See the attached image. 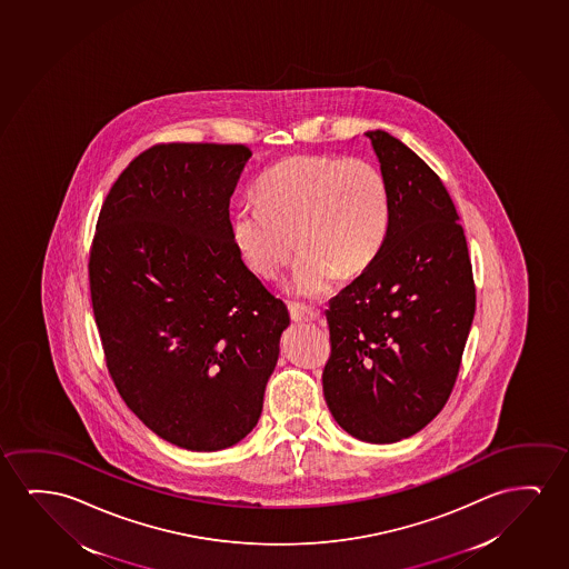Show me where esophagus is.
Returning <instances> with one entry per match:
<instances>
[{
	"mask_svg": "<svg viewBox=\"0 0 569 569\" xmlns=\"http://www.w3.org/2000/svg\"><path fill=\"white\" fill-rule=\"evenodd\" d=\"M289 312L292 321L318 320L320 318V313L316 312L313 308L298 305V302H289Z\"/></svg>",
	"mask_w": 569,
	"mask_h": 569,
	"instance_id": "34e87169",
	"label": "esophagus"
}]
</instances>
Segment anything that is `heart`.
<instances>
[{"instance_id":"heart-1","label":"heart","mask_w":569,"mask_h":569,"mask_svg":"<svg viewBox=\"0 0 569 569\" xmlns=\"http://www.w3.org/2000/svg\"><path fill=\"white\" fill-rule=\"evenodd\" d=\"M392 194L382 169L360 158L295 156L269 169L259 199L233 210L232 240L253 271L277 277L302 246L290 272L298 297H320L337 279L365 271L385 248Z\"/></svg>"}]
</instances>
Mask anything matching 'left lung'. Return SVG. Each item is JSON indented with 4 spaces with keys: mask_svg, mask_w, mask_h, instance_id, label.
<instances>
[{
    "mask_svg": "<svg viewBox=\"0 0 569 569\" xmlns=\"http://www.w3.org/2000/svg\"><path fill=\"white\" fill-rule=\"evenodd\" d=\"M367 138L390 184V232L377 259L329 302L331 357L321 382L345 431L386 445L421 431L449 400L476 287L439 176L385 130Z\"/></svg>",
    "mask_w": 569,
    "mask_h": 569,
    "instance_id": "8db88e82",
    "label": "left lung"
}]
</instances>
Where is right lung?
I'll use <instances>...</instances> for the list:
<instances>
[{
  "label": "right lung",
  "instance_id": "add662e5",
  "mask_svg": "<svg viewBox=\"0 0 569 569\" xmlns=\"http://www.w3.org/2000/svg\"><path fill=\"white\" fill-rule=\"evenodd\" d=\"M241 144H158L104 199L89 289L107 369L142 423L181 449L222 450L256 427L289 310L233 246Z\"/></svg>",
  "mask_w": 569,
  "mask_h": 569
}]
</instances>
